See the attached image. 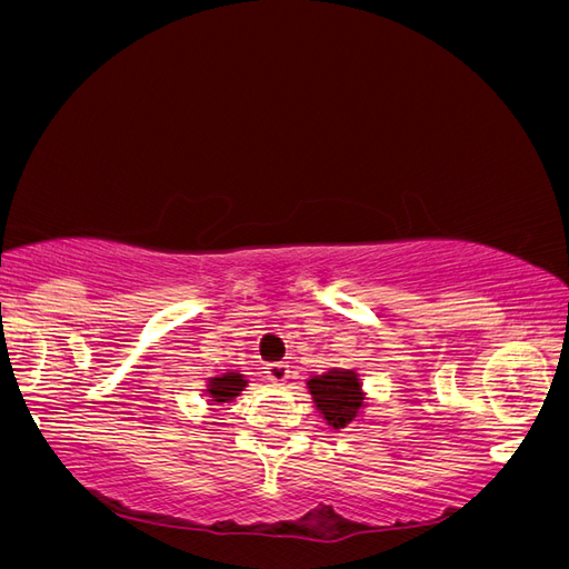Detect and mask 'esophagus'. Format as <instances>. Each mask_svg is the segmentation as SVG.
<instances>
[{"label":"esophagus","instance_id":"1","mask_svg":"<svg viewBox=\"0 0 569 569\" xmlns=\"http://www.w3.org/2000/svg\"><path fill=\"white\" fill-rule=\"evenodd\" d=\"M266 377L272 385H284L289 380V366L287 363H270L266 368Z\"/></svg>","mask_w":569,"mask_h":569}]
</instances>
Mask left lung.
<instances>
[{"label":"left lung","instance_id":"1","mask_svg":"<svg viewBox=\"0 0 569 569\" xmlns=\"http://www.w3.org/2000/svg\"><path fill=\"white\" fill-rule=\"evenodd\" d=\"M308 393L313 396V403L327 425L343 429L353 425L366 408L363 382L356 370L330 368L322 375H311L306 380Z\"/></svg>","mask_w":569,"mask_h":569}]
</instances>
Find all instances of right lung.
<instances>
[{"instance_id": "add662e5", "label": "right lung", "mask_w": 569, "mask_h": 569, "mask_svg": "<svg viewBox=\"0 0 569 569\" xmlns=\"http://www.w3.org/2000/svg\"><path fill=\"white\" fill-rule=\"evenodd\" d=\"M249 385L247 377L239 372V370H228L218 377H209V382H206V396H209V401L220 406V403H230L234 401L239 393L244 391V387Z\"/></svg>"}]
</instances>
